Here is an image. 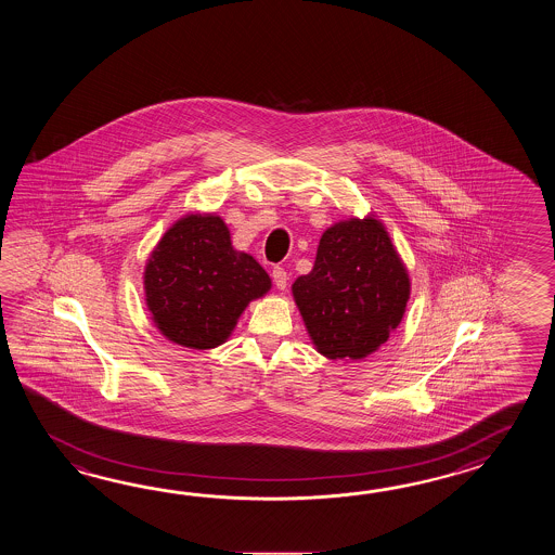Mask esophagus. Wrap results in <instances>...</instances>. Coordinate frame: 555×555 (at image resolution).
<instances>
[{
    "mask_svg": "<svg viewBox=\"0 0 555 555\" xmlns=\"http://www.w3.org/2000/svg\"><path fill=\"white\" fill-rule=\"evenodd\" d=\"M272 278L278 289H285V287H287V280H289V278H287V272H285L283 268H280V266H275V268H273Z\"/></svg>",
    "mask_w": 555,
    "mask_h": 555,
    "instance_id": "34e87169",
    "label": "esophagus"
}]
</instances>
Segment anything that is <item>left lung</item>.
I'll return each instance as SVG.
<instances>
[{
  "mask_svg": "<svg viewBox=\"0 0 555 555\" xmlns=\"http://www.w3.org/2000/svg\"><path fill=\"white\" fill-rule=\"evenodd\" d=\"M292 294L319 353L361 361L399 327L411 278L380 220L349 218L323 232L313 270Z\"/></svg>",
  "mask_w": 555,
  "mask_h": 555,
  "instance_id": "1",
  "label": "left lung"
}]
</instances>
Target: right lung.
I'll return each mask as SVG.
<instances>
[{
	"label": "right lung",
	"instance_id": "right-lung-1",
	"mask_svg": "<svg viewBox=\"0 0 555 555\" xmlns=\"http://www.w3.org/2000/svg\"><path fill=\"white\" fill-rule=\"evenodd\" d=\"M272 280L246 251L232 246L216 214H186L170 225L144 266V301L156 330L189 349L225 343L249 301Z\"/></svg>",
	"mask_w": 555,
	"mask_h": 555
}]
</instances>
